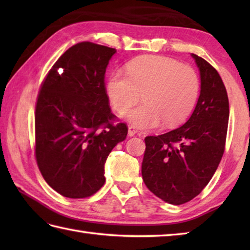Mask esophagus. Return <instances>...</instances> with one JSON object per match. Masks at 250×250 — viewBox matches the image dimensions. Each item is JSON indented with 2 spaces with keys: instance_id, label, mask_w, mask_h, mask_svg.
Listing matches in <instances>:
<instances>
[{
  "instance_id": "esophagus-1",
  "label": "esophagus",
  "mask_w": 250,
  "mask_h": 250,
  "mask_svg": "<svg viewBox=\"0 0 250 250\" xmlns=\"http://www.w3.org/2000/svg\"><path fill=\"white\" fill-rule=\"evenodd\" d=\"M128 133H129V135H130V136H134V135L137 133V130L135 129V126H133V125H129V131H128Z\"/></svg>"
}]
</instances>
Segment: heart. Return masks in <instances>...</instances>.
Segmentation results:
<instances>
[{"label":"heart","instance_id":"obj_1","mask_svg":"<svg viewBox=\"0 0 250 250\" xmlns=\"http://www.w3.org/2000/svg\"><path fill=\"white\" fill-rule=\"evenodd\" d=\"M126 74L115 72L108 78V98L120 115L131 110L128 120L140 129H153L162 122L176 126L188 118L200 93L198 74L189 65L167 57L145 56L126 65Z\"/></svg>","mask_w":250,"mask_h":250}]
</instances>
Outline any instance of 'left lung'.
<instances>
[{
    "instance_id": "8db88e82",
    "label": "left lung",
    "mask_w": 250,
    "mask_h": 250,
    "mask_svg": "<svg viewBox=\"0 0 250 250\" xmlns=\"http://www.w3.org/2000/svg\"><path fill=\"white\" fill-rule=\"evenodd\" d=\"M200 68L201 93L194 111L179 128L146 136L142 176L146 187L169 204L180 205L202 192L226 148L229 99L216 68L192 54Z\"/></svg>"
}]
</instances>
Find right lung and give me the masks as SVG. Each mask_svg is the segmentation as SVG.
<instances>
[{
	"label": "right lung",
	"instance_id": "right-lung-1",
	"mask_svg": "<svg viewBox=\"0 0 250 250\" xmlns=\"http://www.w3.org/2000/svg\"><path fill=\"white\" fill-rule=\"evenodd\" d=\"M115 52L91 42L72 46L47 73L37 94L36 163L46 183L66 198H88L101 189L106 159L128 134L125 122L115 124L105 87Z\"/></svg>",
	"mask_w": 250,
	"mask_h": 250
}]
</instances>
